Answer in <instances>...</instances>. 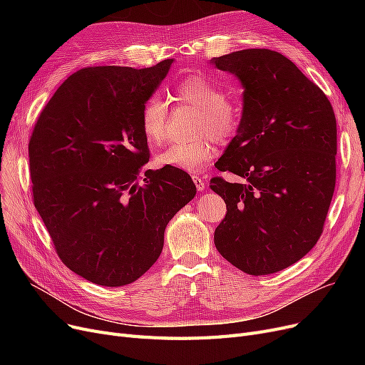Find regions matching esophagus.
<instances>
[{"instance_id":"34e87169","label":"esophagus","mask_w":365,"mask_h":365,"mask_svg":"<svg viewBox=\"0 0 365 365\" xmlns=\"http://www.w3.org/2000/svg\"><path fill=\"white\" fill-rule=\"evenodd\" d=\"M192 180H194V183H195V186H197V189L200 190V192H202V190L205 189V183H204V179H202L201 176H197V175H194V176H192Z\"/></svg>"}]
</instances>
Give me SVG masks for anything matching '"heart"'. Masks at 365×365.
<instances>
[{"label": "heart", "instance_id": "heart-1", "mask_svg": "<svg viewBox=\"0 0 365 365\" xmlns=\"http://www.w3.org/2000/svg\"><path fill=\"white\" fill-rule=\"evenodd\" d=\"M175 91L179 102L200 109L198 134L210 133L216 140L225 142L237 131L240 124V108L225 96L222 86L212 76L204 73L190 75ZM167 118V105L161 99L150 98L143 105L140 128L149 145L160 146L165 140ZM215 153L213 142L208 138H201L194 142L170 145L157 157V164L165 168L198 173L213 160Z\"/></svg>", "mask_w": 365, "mask_h": 365}]
</instances>
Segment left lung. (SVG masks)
I'll use <instances>...</instances> for the list:
<instances>
[{
    "instance_id": "8db88e82",
    "label": "left lung",
    "mask_w": 365,
    "mask_h": 365,
    "mask_svg": "<svg viewBox=\"0 0 365 365\" xmlns=\"http://www.w3.org/2000/svg\"><path fill=\"white\" fill-rule=\"evenodd\" d=\"M210 63L244 88L237 134L216 163L242 182L210 180L227 210L215 245L245 274H275L309 253L322 234L336 185L334 110L278 51L247 48Z\"/></svg>"
}]
</instances>
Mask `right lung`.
<instances>
[{"label":"right lung","mask_w":365,"mask_h":365,"mask_svg":"<svg viewBox=\"0 0 365 365\" xmlns=\"http://www.w3.org/2000/svg\"><path fill=\"white\" fill-rule=\"evenodd\" d=\"M173 59L91 66L56 90L29 140L35 208L56 253L90 282L121 287L163 252L167 223L197 194L186 171L146 170L140 113Z\"/></svg>","instance_id":"obj_1"}]
</instances>
